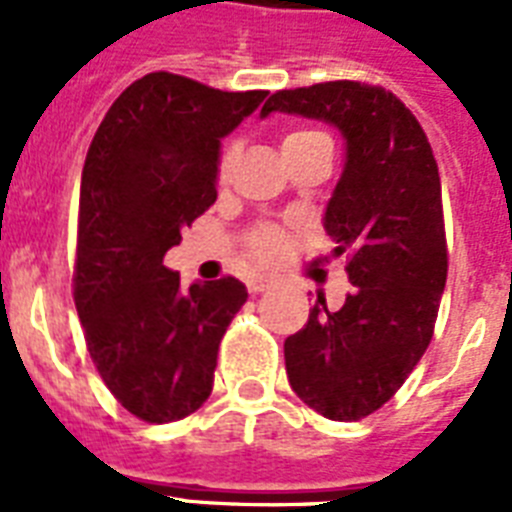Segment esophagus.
Returning a JSON list of instances; mask_svg holds the SVG:
<instances>
[{"instance_id":"1","label":"esophagus","mask_w":512,"mask_h":512,"mask_svg":"<svg viewBox=\"0 0 512 512\" xmlns=\"http://www.w3.org/2000/svg\"><path fill=\"white\" fill-rule=\"evenodd\" d=\"M273 287V279H268V276H252V279H247V289L252 292V295H260V292H265V289Z\"/></svg>"}]
</instances>
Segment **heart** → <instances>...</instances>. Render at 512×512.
<instances>
[{"mask_svg":"<svg viewBox=\"0 0 512 512\" xmlns=\"http://www.w3.org/2000/svg\"><path fill=\"white\" fill-rule=\"evenodd\" d=\"M313 135H321V132H313V130H292L284 135V140H281V148L292 146V143H300V140L305 138H313ZM228 164H231V151H225L223 159H220V175H225V170H228ZM281 239L279 233L273 231V228H263V231L255 233V239H252V249H255L257 257H271L276 249H279Z\"/></svg>","mask_w":512,"mask_h":512,"instance_id":"b5f03b06","label":"heart"}]
</instances>
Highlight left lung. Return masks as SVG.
<instances>
[{"label":"left lung","instance_id":"1","mask_svg":"<svg viewBox=\"0 0 512 512\" xmlns=\"http://www.w3.org/2000/svg\"><path fill=\"white\" fill-rule=\"evenodd\" d=\"M273 111L319 119L345 140L324 212L335 255L348 252L353 292L340 311L324 295L284 342L289 385L329 420L377 412L409 377L436 327L446 287L441 177L414 114L382 87L324 82L273 92Z\"/></svg>","mask_w":512,"mask_h":512}]
</instances>
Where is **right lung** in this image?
<instances>
[{
  "label": "right lung",
  "mask_w": 512,
  "mask_h": 512,
  "mask_svg": "<svg viewBox=\"0 0 512 512\" xmlns=\"http://www.w3.org/2000/svg\"><path fill=\"white\" fill-rule=\"evenodd\" d=\"M265 95L154 71L114 100L92 138L74 303L100 377L140 420H183L207 401L220 340L247 303L233 276L185 289L164 255L215 204L223 138Z\"/></svg>",
  "instance_id": "add662e5"
}]
</instances>
